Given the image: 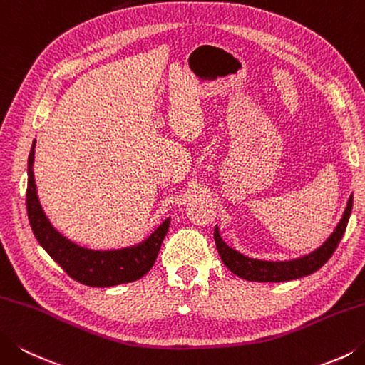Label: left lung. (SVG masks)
<instances>
[{
	"mask_svg": "<svg viewBox=\"0 0 365 365\" xmlns=\"http://www.w3.org/2000/svg\"><path fill=\"white\" fill-rule=\"evenodd\" d=\"M353 208V195L349 197L346 210L343 212V217L340 219L339 225L334 230L331 237L326 240V243L319 246L318 250L313 251L308 256H304L300 259L286 260V262H270V260H257L250 259L240 254L238 251L232 250L230 246H227L221 235H219L217 227L215 229V242L219 256H221L224 265L229 268L232 273H235L237 277L247 279V281H259V283H281V281H291L297 279L307 274H312L316 270L324 265L334 251L339 246L343 233L346 230L348 219L351 215Z\"/></svg>",
	"mask_w": 365,
	"mask_h": 365,
	"instance_id": "8db88e82",
	"label": "left lung"
}]
</instances>
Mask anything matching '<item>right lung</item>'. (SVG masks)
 Returning <instances> with one entry per match:
<instances>
[{"instance_id": "obj_1", "label": "right lung", "mask_w": 365, "mask_h": 365, "mask_svg": "<svg viewBox=\"0 0 365 365\" xmlns=\"http://www.w3.org/2000/svg\"><path fill=\"white\" fill-rule=\"evenodd\" d=\"M34 143L36 141H33L29 157L26 211H29L31 230L39 245L73 279L86 286L109 287L132 283L144 277L155 262L163 238L168 232L170 219H165L143 243L123 250L95 251L73 243L58 230H55L41 208L33 175L34 146H36Z\"/></svg>"}]
</instances>
